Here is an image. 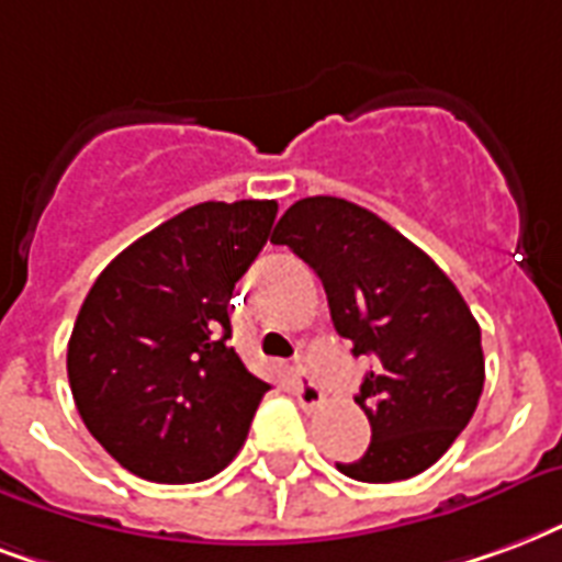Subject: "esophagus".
I'll list each match as a JSON object with an SVG mask.
<instances>
[{
  "label": "esophagus",
  "mask_w": 562,
  "mask_h": 562,
  "mask_svg": "<svg viewBox=\"0 0 562 562\" xmlns=\"http://www.w3.org/2000/svg\"><path fill=\"white\" fill-rule=\"evenodd\" d=\"M294 396H297V402H301L303 411H315V408H322L324 390L315 384L313 378L306 375V372H301V375H297V381H294Z\"/></svg>",
  "instance_id": "1"
}]
</instances>
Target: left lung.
Wrapping results in <instances>:
<instances>
[{
    "mask_svg": "<svg viewBox=\"0 0 562 562\" xmlns=\"http://www.w3.org/2000/svg\"><path fill=\"white\" fill-rule=\"evenodd\" d=\"M273 244L318 273L336 334L372 357L355 402L369 450L336 468L360 482L411 480L471 423L485 381L480 324L452 280L405 235L336 196L294 202Z\"/></svg>",
    "mask_w": 562,
    "mask_h": 562,
    "instance_id": "8db88e82",
    "label": "left lung"
}]
</instances>
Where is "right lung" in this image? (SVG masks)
Here are the masks:
<instances>
[{"mask_svg": "<svg viewBox=\"0 0 562 562\" xmlns=\"http://www.w3.org/2000/svg\"><path fill=\"white\" fill-rule=\"evenodd\" d=\"M277 202H202L119 252L68 342L86 429L124 471L184 485L226 468L270 384L240 363L235 282L268 244Z\"/></svg>", "mask_w": 562, "mask_h": 562, "instance_id": "right-lung-1", "label": "right lung"}]
</instances>
